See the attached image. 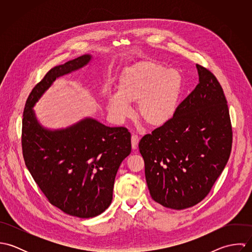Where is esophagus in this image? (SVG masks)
<instances>
[{
	"mask_svg": "<svg viewBox=\"0 0 252 252\" xmlns=\"http://www.w3.org/2000/svg\"><path fill=\"white\" fill-rule=\"evenodd\" d=\"M139 141H140V138L139 136L137 135H132V138H131V143H132V148L135 150L138 148V144H139Z\"/></svg>",
	"mask_w": 252,
	"mask_h": 252,
	"instance_id": "esophagus-1",
	"label": "esophagus"
}]
</instances>
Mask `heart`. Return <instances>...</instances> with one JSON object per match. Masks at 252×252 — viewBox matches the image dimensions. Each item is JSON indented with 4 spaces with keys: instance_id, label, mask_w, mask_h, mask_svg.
<instances>
[{
    "instance_id": "1",
    "label": "heart",
    "mask_w": 252,
    "mask_h": 252,
    "mask_svg": "<svg viewBox=\"0 0 252 252\" xmlns=\"http://www.w3.org/2000/svg\"><path fill=\"white\" fill-rule=\"evenodd\" d=\"M183 80L180 72L153 60H142L122 70L117 80V94L108 99V108L116 121L130 113L137 104V116L149 128H160L175 116Z\"/></svg>"
}]
</instances>
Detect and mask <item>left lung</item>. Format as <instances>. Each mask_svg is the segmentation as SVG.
<instances>
[{
	"mask_svg": "<svg viewBox=\"0 0 252 252\" xmlns=\"http://www.w3.org/2000/svg\"><path fill=\"white\" fill-rule=\"evenodd\" d=\"M199 83L166 125L139 144L152 199L184 210L210 193L232 149V126L223 89L215 74L196 65Z\"/></svg>",
	"mask_w": 252,
	"mask_h": 252,
	"instance_id": "obj_1",
	"label": "left lung"
}]
</instances>
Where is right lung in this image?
<instances>
[{
  "label": "right lung",
  "mask_w": 252,
  "mask_h": 252,
  "mask_svg": "<svg viewBox=\"0 0 252 252\" xmlns=\"http://www.w3.org/2000/svg\"><path fill=\"white\" fill-rule=\"evenodd\" d=\"M91 59L85 54L52 68L30 93L22 119V152L30 174L50 204L80 218L99 216L109 207L118 168L131 153V134L90 117L49 130L38 123L33 108L56 78Z\"/></svg>",
  "instance_id": "1"
}]
</instances>
